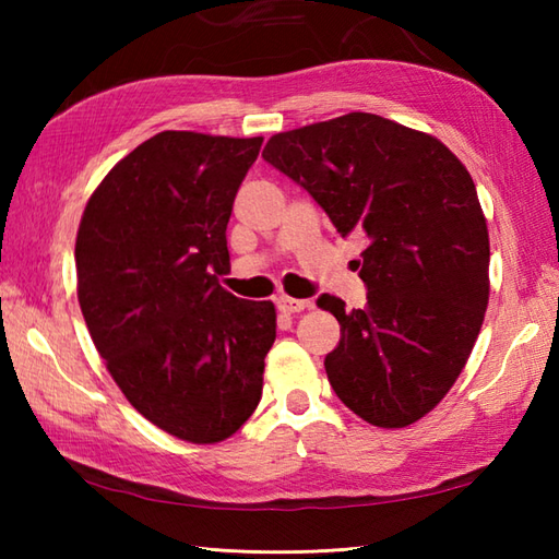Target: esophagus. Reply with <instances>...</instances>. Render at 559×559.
<instances>
[{
    "label": "esophagus",
    "instance_id": "1",
    "mask_svg": "<svg viewBox=\"0 0 559 559\" xmlns=\"http://www.w3.org/2000/svg\"><path fill=\"white\" fill-rule=\"evenodd\" d=\"M278 302V310L286 312V314H298L302 310H307V307H312L310 300H298V298H288V295H281V298L276 300Z\"/></svg>",
    "mask_w": 559,
    "mask_h": 559
}]
</instances>
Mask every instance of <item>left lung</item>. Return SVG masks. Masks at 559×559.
<instances>
[{"label": "left lung", "mask_w": 559, "mask_h": 559, "mask_svg": "<svg viewBox=\"0 0 559 559\" xmlns=\"http://www.w3.org/2000/svg\"><path fill=\"white\" fill-rule=\"evenodd\" d=\"M266 163L305 187L336 230L362 235V310L336 295L324 360L336 396L377 427H408L454 386L490 300V235L476 185L432 134L348 112L273 134Z\"/></svg>", "instance_id": "1"}]
</instances>
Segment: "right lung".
<instances>
[{
  "instance_id": "right-lung-1",
  "label": "right lung",
  "mask_w": 559,
  "mask_h": 559,
  "mask_svg": "<svg viewBox=\"0 0 559 559\" xmlns=\"http://www.w3.org/2000/svg\"><path fill=\"white\" fill-rule=\"evenodd\" d=\"M261 136L160 132L103 177L76 233V295L127 401L163 432L216 444L254 413L276 307L225 290L233 201Z\"/></svg>"
}]
</instances>
